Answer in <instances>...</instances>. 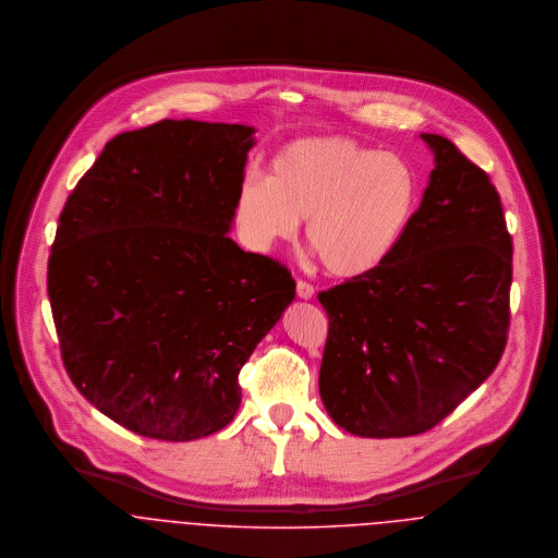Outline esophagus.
Listing matches in <instances>:
<instances>
[{
    "instance_id": "obj_1",
    "label": "esophagus",
    "mask_w": 558,
    "mask_h": 558,
    "mask_svg": "<svg viewBox=\"0 0 558 558\" xmlns=\"http://www.w3.org/2000/svg\"><path fill=\"white\" fill-rule=\"evenodd\" d=\"M296 294H299V299L310 301V299H314L316 288H314L312 283H307V281H299V283H296Z\"/></svg>"
}]
</instances>
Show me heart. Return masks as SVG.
Wrapping results in <instances>:
<instances>
[{"mask_svg": "<svg viewBox=\"0 0 558 558\" xmlns=\"http://www.w3.org/2000/svg\"><path fill=\"white\" fill-rule=\"evenodd\" d=\"M416 204L418 178L401 155L324 135L286 144L268 165V180L246 178L234 223L248 248L272 253L307 219V244L326 272L352 279L391 257Z\"/></svg>", "mask_w": 558, "mask_h": 558, "instance_id": "1", "label": "heart"}]
</instances>
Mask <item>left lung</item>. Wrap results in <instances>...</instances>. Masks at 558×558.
<instances>
[{
  "label": "left lung",
  "instance_id": "8db88e82",
  "mask_svg": "<svg viewBox=\"0 0 558 558\" xmlns=\"http://www.w3.org/2000/svg\"><path fill=\"white\" fill-rule=\"evenodd\" d=\"M436 167L391 257L319 292L328 337L319 396L363 438L432 429L498 365L509 330L513 244L489 175L423 133Z\"/></svg>",
  "mask_w": 558,
  "mask_h": 558
}]
</instances>
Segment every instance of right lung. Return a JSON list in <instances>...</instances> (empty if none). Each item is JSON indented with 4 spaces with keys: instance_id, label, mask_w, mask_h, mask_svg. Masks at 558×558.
Returning <instances> with one entry per match:
<instances>
[{
    "instance_id": "right-lung-1",
    "label": "right lung",
    "mask_w": 558,
    "mask_h": 558,
    "mask_svg": "<svg viewBox=\"0 0 558 558\" xmlns=\"http://www.w3.org/2000/svg\"><path fill=\"white\" fill-rule=\"evenodd\" d=\"M253 126L116 135L69 195L47 290L64 367L122 427L184 442L239 412V374L294 301L290 270L228 236Z\"/></svg>"
}]
</instances>
